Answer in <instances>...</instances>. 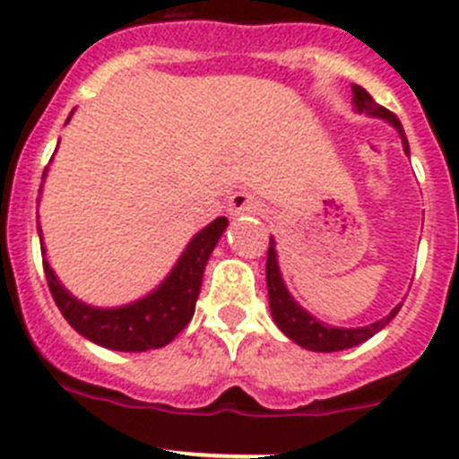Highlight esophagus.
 Segmentation results:
<instances>
[{
    "label": "esophagus",
    "mask_w": 459,
    "mask_h": 459,
    "mask_svg": "<svg viewBox=\"0 0 459 459\" xmlns=\"http://www.w3.org/2000/svg\"><path fill=\"white\" fill-rule=\"evenodd\" d=\"M230 216H255V213H262L264 206L262 202L255 197L253 193H246V190H238L230 197V204H227Z\"/></svg>",
    "instance_id": "obj_1"
}]
</instances>
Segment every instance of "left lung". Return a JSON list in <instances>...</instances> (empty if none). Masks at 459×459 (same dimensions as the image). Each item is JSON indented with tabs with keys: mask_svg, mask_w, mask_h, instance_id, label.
<instances>
[{
	"mask_svg": "<svg viewBox=\"0 0 459 459\" xmlns=\"http://www.w3.org/2000/svg\"><path fill=\"white\" fill-rule=\"evenodd\" d=\"M351 93H354V108L356 112H366L370 117H379V119H386L388 124L400 133L403 137V147L404 153L409 156V142L407 135L403 131V124L397 119L393 112H388L386 108L375 103L370 93L366 91L359 84H351ZM266 287H269V306L271 315H273V322L278 324V328L290 340H294L296 344H301L310 351H342L350 350V347H356V344L366 342L372 335L379 333L381 328L386 326L393 317H395L403 303H397L391 310V315H386L379 322L370 324V326H359V328H338V326H328V324L319 322L317 317H312L310 312L303 310L299 303L294 301V296L287 291L285 280L280 275L278 269V255H275V243L273 238L269 241V255H266Z\"/></svg>",
	"mask_w": 459,
	"mask_h": 459,
	"instance_id": "obj_1",
	"label": "left lung"
}]
</instances>
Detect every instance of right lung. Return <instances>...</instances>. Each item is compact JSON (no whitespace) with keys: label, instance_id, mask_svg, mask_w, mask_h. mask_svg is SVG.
<instances>
[{"label":"right lung","instance_id":"right-lung-1","mask_svg":"<svg viewBox=\"0 0 459 459\" xmlns=\"http://www.w3.org/2000/svg\"><path fill=\"white\" fill-rule=\"evenodd\" d=\"M46 172H43V177H46ZM225 227L227 218L221 216L211 225H206L202 232L195 234L181 253L179 262L174 264L168 278L158 285V290H153L140 301L128 303V306L93 307L78 301L59 282L50 262L43 259L48 287H50L56 307L62 310L64 319L91 342L117 351L158 350V347L172 342L193 319L195 303H197L202 278H204V266L213 248H216L218 238L225 232ZM40 253L46 255L43 237H40Z\"/></svg>","mask_w":459,"mask_h":459}]
</instances>
